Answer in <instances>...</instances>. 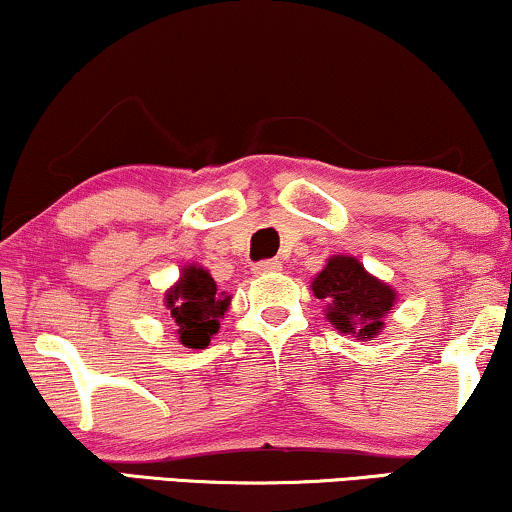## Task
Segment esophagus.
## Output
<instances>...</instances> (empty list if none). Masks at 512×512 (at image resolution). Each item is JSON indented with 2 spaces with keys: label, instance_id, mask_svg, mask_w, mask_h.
<instances>
[{
  "label": "esophagus",
  "instance_id": "obj_1",
  "mask_svg": "<svg viewBox=\"0 0 512 512\" xmlns=\"http://www.w3.org/2000/svg\"><path fill=\"white\" fill-rule=\"evenodd\" d=\"M252 272H255V274H274V272H281V262H276V260L257 262L255 267H252Z\"/></svg>",
  "mask_w": 512,
  "mask_h": 512
}]
</instances>
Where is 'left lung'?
I'll list each match as a JSON object with an SVG mask.
<instances>
[{"label": "left lung", "instance_id": "obj_1", "mask_svg": "<svg viewBox=\"0 0 512 512\" xmlns=\"http://www.w3.org/2000/svg\"><path fill=\"white\" fill-rule=\"evenodd\" d=\"M312 293L326 303V319L357 341L377 336L384 329L386 312L396 303L389 283L379 281L360 260L348 255H334L326 262L312 281Z\"/></svg>", "mask_w": 512, "mask_h": 512}]
</instances>
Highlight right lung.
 Wrapping results in <instances>:
<instances>
[{"label": "right lung", "instance_id": "right-lung-1", "mask_svg": "<svg viewBox=\"0 0 512 512\" xmlns=\"http://www.w3.org/2000/svg\"><path fill=\"white\" fill-rule=\"evenodd\" d=\"M166 310L178 326V338L186 348H207L229 310L231 295L217 293V281L207 269L188 264L176 286L166 291Z\"/></svg>", "mask_w": 512, "mask_h": 512}]
</instances>
